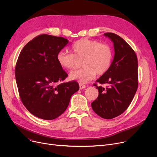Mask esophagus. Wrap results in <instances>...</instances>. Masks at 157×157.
Returning a JSON list of instances; mask_svg holds the SVG:
<instances>
[{
	"label": "esophagus",
	"mask_w": 157,
	"mask_h": 157,
	"mask_svg": "<svg viewBox=\"0 0 157 157\" xmlns=\"http://www.w3.org/2000/svg\"><path fill=\"white\" fill-rule=\"evenodd\" d=\"M79 89L80 90H82V89H83V88H86V86L85 85H83V84H81V83H79Z\"/></svg>",
	"instance_id": "34e87169"
}]
</instances>
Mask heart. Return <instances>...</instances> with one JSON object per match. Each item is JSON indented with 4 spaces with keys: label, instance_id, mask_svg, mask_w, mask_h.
<instances>
[{
    "label": "heart",
    "instance_id": "1",
    "mask_svg": "<svg viewBox=\"0 0 157 157\" xmlns=\"http://www.w3.org/2000/svg\"><path fill=\"white\" fill-rule=\"evenodd\" d=\"M74 53L61 50L56 59L62 67L71 70L76 65L77 59L83 58V69L71 72L69 78L81 83H86L94 79L98 74H104L110 67L113 59V51L109 45L99 43L97 40L83 38L78 40L72 46Z\"/></svg>",
    "mask_w": 157,
    "mask_h": 157
}]
</instances>
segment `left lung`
<instances>
[{"mask_svg": "<svg viewBox=\"0 0 157 157\" xmlns=\"http://www.w3.org/2000/svg\"><path fill=\"white\" fill-rule=\"evenodd\" d=\"M104 35L113 42L114 55L109 69L97 80L108 86L104 88L94 84L98 90V96L91 105L98 116L112 119L128 108L136 93L138 62L134 51L124 39L113 33Z\"/></svg>", "mask_w": 157, "mask_h": 157, "instance_id": "left-lung-1", "label": "left lung"}]
</instances>
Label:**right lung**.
I'll return each instance as SVG.
<instances>
[{"label":"right lung","mask_w":157,"mask_h":157,"mask_svg":"<svg viewBox=\"0 0 157 157\" xmlns=\"http://www.w3.org/2000/svg\"><path fill=\"white\" fill-rule=\"evenodd\" d=\"M69 41L48 34L33 39L21 50L15 76L23 105L35 117L46 120L59 117L79 89L76 81L60 83L68 76L56 59Z\"/></svg>","instance_id":"add662e5"}]
</instances>
